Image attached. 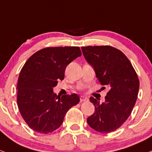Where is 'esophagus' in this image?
Segmentation results:
<instances>
[{"mask_svg": "<svg viewBox=\"0 0 152 152\" xmlns=\"http://www.w3.org/2000/svg\"><path fill=\"white\" fill-rule=\"evenodd\" d=\"M80 100H81V102H87L88 101V98L85 96H81V98H80Z\"/></svg>", "mask_w": 152, "mask_h": 152, "instance_id": "esophagus-1", "label": "esophagus"}]
</instances>
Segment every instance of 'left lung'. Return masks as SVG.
<instances>
[{
	"label": "left lung",
	"mask_w": 152,
	"mask_h": 152,
	"mask_svg": "<svg viewBox=\"0 0 152 152\" xmlns=\"http://www.w3.org/2000/svg\"><path fill=\"white\" fill-rule=\"evenodd\" d=\"M81 49L100 84L110 89L103 103L90 98L95 113L87 118L88 124L101 133L115 131L127 120L136 103L140 88L137 74L128 58L115 47L88 46Z\"/></svg>",
	"instance_id": "left-lung-1"
}]
</instances>
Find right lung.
Returning a JSON list of instances; mask_svg holds the SVG:
<instances>
[{"label":"right lung","mask_w":152,"mask_h":152,"mask_svg":"<svg viewBox=\"0 0 152 152\" xmlns=\"http://www.w3.org/2000/svg\"><path fill=\"white\" fill-rule=\"evenodd\" d=\"M81 56L78 47H47L32 54L18 78L17 103L27 125L34 131L48 134L61 125L66 113L77 105V94L56 96L53 88L64 78L66 68Z\"/></svg>","instance_id":"obj_1"}]
</instances>
